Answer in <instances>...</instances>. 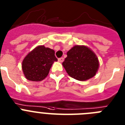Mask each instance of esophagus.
Returning a JSON list of instances; mask_svg holds the SVG:
<instances>
[{"mask_svg": "<svg viewBox=\"0 0 125 125\" xmlns=\"http://www.w3.org/2000/svg\"><path fill=\"white\" fill-rule=\"evenodd\" d=\"M63 61H64V58H62H62H58V62H59L62 63Z\"/></svg>", "mask_w": 125, "mask_h": 125, "instance_id": "34e87169", "label": "esophagus"}]
</instances>
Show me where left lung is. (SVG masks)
<instances>
[{
	"label": "left lung",
	"instance_id": "1",
	"mask_svg": "<svg viewBox=\"0 0 125 125\" xmlns=\"http://www.w3.org/2000/svg\"><path fill=\"white\" fill-rule=\"evenodd\" d=\"M67 55L62 65L71 77L85 81L95 75L99 62L91 48L85 45H75L67 52Z\"/></svg>",
	"mask_w": 125,
	"mask_h": 125
}]
</instances>
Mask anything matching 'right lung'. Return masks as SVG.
<instances>
[{
	"label": "right lung",
	"mask_w": 125,
	"mask_h": 125,
	"mask_svg": "<svg viewBox=\"0 0 125 125\" xmlns=\"http://www.w3.org/2000/svg\"><path fill=\"white\" fill-rule=\"evenodd\" d=\"M58 60L55 51L44 45H39L25 56L22 69L26 79L39 82L47 77L52 65Z\"/></svg>",
	"instance_id": "add662e5"
}]
</instances>
